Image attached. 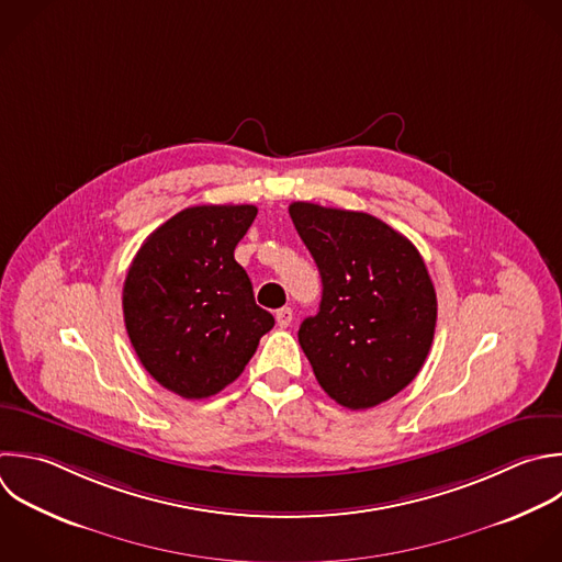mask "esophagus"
Wrapping results in <instances>:
<instances>
[{"label":"esophagus","mask_w":562,"mask_h":562,"mask_svg":"<svg viewBox=\"0 0 562 562\" xmlns=\"http://www.w3.org/2000/svg\"><path fill=\"white\" fill-rule=\"evenodd\" d=\"M274 318H277L279 327H288L292 323V310L290 307H281V310H277Z\"/></svg>","instance_id":"1"}]
</instances>
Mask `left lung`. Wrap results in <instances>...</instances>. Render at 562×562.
Masks as SVG:
<instances>
[{"label": "left lung", "instance_id": "left-lung-1", "mask_svg": "<svg viewBox=\"0 0 562 562\" xmlns=\"http://www.w3.org/2000/svg\"><path fill=\"white\" fill-rule=\"evenodd\" d=\"M312 252L323 299L299 342L323 391L351 411L400 393L422 369L437 323V296L417 248L382 220L290 204Z\"/></svg>", "mask_w": 562, "mask_h": 562}]
</instances>
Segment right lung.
Returning a JSON list of instances; mask_svg holds the SVG:
<instances>
[{"mask_svg": "<svg viewBox=\"0 0 562 562\" xmlns=\"http://www.w3.org/2000/svg\"><path fill=\"white\" fill-rule=\"evenodd\" d=\"M255 217L252 204L184 209L145 239L130 266L123 285L130 340L151 378L180 397L220 393L274 327L235 261Z\"/></svg>", "mask_w": 562, "mask_h": 562, "instance_id": "obj_1", "label": "right lung"}]
</instances>
